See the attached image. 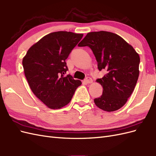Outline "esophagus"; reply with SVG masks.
Returning a JSON list of instances; mask_svg holds the SVG:
<instances>
[{
  "instance_id": "esophagus-1",
  "label": "esophagus",
  "mask_w": 156,
  "mask_h": 156,
  "mask_svg": "<svg viewBox=\"0 0 156 156\" xmlns=\"http://www.w3.org/2000/svg\"><path fill=\"white\" fill-rule=\"evenodd\" d=\"M84 82L86 83L87 84H90V83H92L93 82L92 79L90 77H87L84 80Z\"/></svg>"
}]
</instances>
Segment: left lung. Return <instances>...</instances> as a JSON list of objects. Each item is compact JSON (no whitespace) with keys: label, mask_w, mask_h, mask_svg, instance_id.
<instances>
[{"label":"left lung","mask_w":156,"mask_h":156,"mask_svg":"<svg viewBox=\"0 0 156 156\" xmlns=\"http://www.w3.org/2000/svg\"><path fill=\"white\" fill-rule=\"evenodd\" d=\"M78 45L88 46L99 70L106 72L96 80L103 87V94L94 99L95 104L107 112L119 110L126 104L137 82L139 54L122 37L107 31L89 32Z\"/></svg>","instance_id":"left-lung-1"}]
</instances>
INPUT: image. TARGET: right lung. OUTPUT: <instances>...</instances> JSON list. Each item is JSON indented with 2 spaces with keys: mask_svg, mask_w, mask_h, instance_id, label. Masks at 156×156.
<instances>
[{
  "mask_svg": "<svg viewBox=\"0 0 156 156\" xmlns=\"http://www.w3.org/2000/svg\"><path fill=\"white\" fill-rule=\"evenodd\" d=\"M83 36L72 32H51L32 45L23 58L24 73L32 92L51 109L68 104L82 83L64 74L68 70L65 60Z\"/></svg>",
  "mask_w": 156,
  "mask_h": 156,
  "instance_id": "obj_1",
  "label": "right lung"
}]
</instances>
